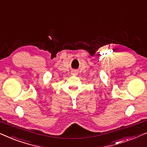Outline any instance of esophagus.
<instances>
[{
	"mask_svg": "<svg viewBox=\"0 0 147 147\" xmlns=\"http://www.w3.org/2000/svg\"><path fill=\"white\" fill-rule=\"evenodd\" d=\"M78 73V70L74 69V70H72V71H71V74H72V75H74V76H77Z\"/></svg>",
	"mask_w": 147,
	"mask_h": 147,
	"instance_id": "obj_1",
	"label": "esophagus"
}]
</instances>
